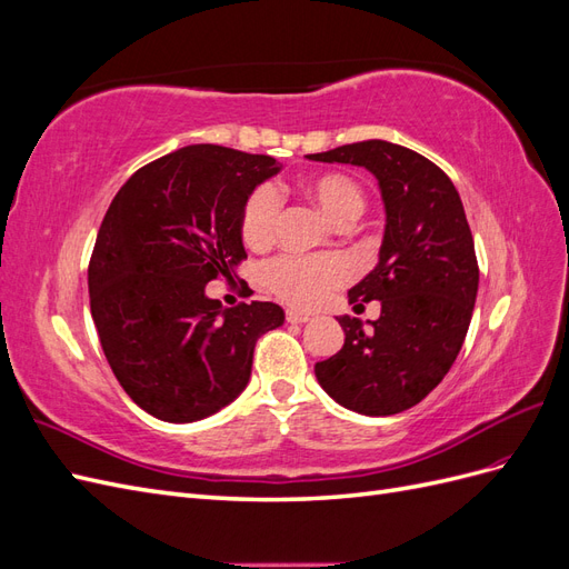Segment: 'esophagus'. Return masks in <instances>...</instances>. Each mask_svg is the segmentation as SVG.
<instances>
[{"label":"esophagus","instance_id":"34e87169","mask_svg":"<svg viewBox=\"0 0 569 569\" xmlns=\"http://www.w3.org/2000/svg\"><path fill=\"white\" fill-rule=\"evenodd\" d=\"M287 320H289V322H308V320H311V316H306V313H301V311H295V308H289V311H287Z\"/></svg>","mask_w":569,"mask_h":569}]
</instances>
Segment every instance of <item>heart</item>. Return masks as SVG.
<instances>
[{"label":"heart","instance_id":"obj_1","mask_svg":"<svg viewBox=\"0 0 569 569\" xmlns=\"http://www.w3.org/2000/svg\"><path fill=\"white\" fill-rule=\"evenodd\" d=\"M297 192L313 206V209L330 220L337 228H347L366 209V194L360 184L343 176L327 170V173L306 176L297 182ZM280 201L270 187H258L249 194L239 232L249 249H268L274 239V226H278ZM266 287L295 306H316L332 289L349 280V266L339 256H318V258H297L282 256L263 270Z\"/></svg>","mask_w":569,"mask_h":569}]
</instances>
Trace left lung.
Returning a JSON list of instances; mask_svg holds the SVG:
<instances>
[{
  "label": "left lung",
  "instance_id": "obj_1",
  "mask_svg": "<svg viewBox=\"0 0 569 569\" xmlns=\"http://www.w3.org/2000/svg\"><path fill=\"white\" fill-rule=\"evenodd\" d=\"M308 159L370 170L387 213L380 261L349 289L353 308L380 301L382 313L370 330L339 316L343 347L316 377L343 408L396 416L443 380L468 335L479 268L462 201L439 166L401 144L368 140Z\"/></svg>",
  "mask_w": 569,
  "mask_h": 569
}]
</instances>
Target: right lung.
Masks as SVG:
<instances>
[{
  "instance_id": "right-lung-1",
  "label": "right lung",
  "mask_w": 569,
  "mask_h": 569,
  "mask_svg": "<svg viewBox=\"0 0 569 569\" xmlns=\"http://www.w3.org/2000/svg\"><path fill=\"white\" fill-rule=\"evenodd\" d=\"M266 153L182 147L118 189L90 258V308L101 349L130 399L163 422L213 416L244 391L253 347L284 322L278 303L222 308L206 297L232 282L253 189L280 173Z\"/></svg>"
}]
</instances>
